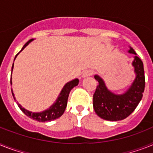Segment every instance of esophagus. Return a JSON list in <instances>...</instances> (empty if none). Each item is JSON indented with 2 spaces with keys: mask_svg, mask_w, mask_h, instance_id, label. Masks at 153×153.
<instances>
[{
  "mask_svg": "<svg viewBox=\"0 0 153 153\" xmlns=\"http://www.w3.org/2000/svg\"><path fill=\"white\" fill-rule=\"evenodd\" d=\"M93 74H94V71L88 69V70H85V71L83 73L82 76H83V77H87V76H91Z\"/></svg>",
  "mask_w": 153,
  "mask_h": 153,
  "instance_id": "1",
  "label": "esophagus"
}]
</instances>
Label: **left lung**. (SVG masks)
Returning a JSON list of instances; mask_svg holds the SVG:
<instances>
[{
  "label": "left lung",
  "mask_w": 153,
  "mask_h": 153,
  "mask_svg": "<svg viewBox=\"0 0 153 153\" xmlns=\"http://www.w3.org/2000/svg\"><path fill=\"white\" fill-rule=\"evenodd\" d=\"M128 52L137 55L131 47ZM132 65L134 68L136 77L127 91L122 94H116L110 91L104 80L99 76H94L98 85L93 95V106L96 114L102 119L109 121L122 120L133 113L142 100L146 84L143 62L138 57L134 56Z\"/></svg>",
  "instance_id": "8db88e82"
}]
</instances>
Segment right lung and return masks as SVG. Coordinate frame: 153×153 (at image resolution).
I'll use <instances>...</instances> for the list:
<instances>
[{
  "instance_id": "right-lung-1",
  "label": "right lung",
  "mask_w": 153,
  "mask_h": 153,
  "mask_svg": "<svg viewBox=\"0 0 153 153\" xmlns=\"http://www.w3.org/2000/svg\"><path fill=\"white\" fill-rule=\"evenodd\" d=\"M32 40H33V39H31V40H29L28 42H26V44H25V45L22 47V48L21 51H22V50L29 45V43L31 42ZM18 55H19V54H17V55H16V58ZM16 58H15V59H16ZM13 67L14 63L13 65H12V67H11V72H12ZM78 84H79V79H73V80H71V81L68 82L67 84H65V86L63 87L61 93H60V94L59 95L58 98L56 99V102H55L50 108L46 109V110L43 111V112H40V113H32V112H30V111L26 110V108H22V105L20 104H19L18 102L17 104L18 105H19V107L20 108V109H21L27 117H29L30 118H31V119L34 120L39 121V122H46V121L54 120L59 118V117H61L62 115L64 113L65 108H66V105H67L68 97H69V92H70V91H71L74 87L77 86ZM11 92H12V95H13L14 97L13 91H11ZM14 98H15V97H14ZM15 99H16V98H15Z\"/></svg>"
}]
</instances>
